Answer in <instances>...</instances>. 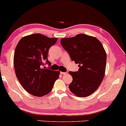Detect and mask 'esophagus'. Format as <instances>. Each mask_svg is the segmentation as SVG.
Masks as SVG:
<instances>
[{
  "instance_id": "esophagus-1",
  "label": "esophagus",
  "mask_w": 126,
  "mask_h": 126,
  "mask_svg": "<svg viewBox=\"0 0 126 126\" xmlns=\"http://www.w3.org/2000/svg\"><path fill=\"white\" fill-rule=\"evenodd\" d=\"M61 74H62V75H65L67 74V72H61Z\"/></svg>"
}]
</instances>
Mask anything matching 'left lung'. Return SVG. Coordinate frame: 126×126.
<instances>
[{"instance_id": "1", "label": "left lung", "mask_w": 126, "mask_h": 126, "mask_svg": "<svg viewBox=\"0 0 126 126\" xmlns=\"http://www.w3.org/2000/svg\"><path fill=\"white\" fill-rule=\"evenodd\" d=\"M61 44L79 67L78 71L69 72L73 78L70 91L79 97L92 94L105 76L106 54L102 44L95 37L84 34L62 38Z\"/></svg>"}]
</instances>
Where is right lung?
I'll list each match as a JSON object with an SVG mask.
<instances>
[{
    "mask_svg": "<svg viewBox=\"0 0 126 126\" xmlns=\"http://www.w3.org/2000/svg\"><path fill=\"white\" fill-rule=\"evenodd\" d=\"M57 40L37 33L24 37L17 45L14 58L15 74L21 85L32 95L47 94L59 78V71L43 67L46 64L51 65L47 59L48 51Z\"/></svg>",
    "mask_w": 126,
    "mask_h": 126,
    "instance_id": "right-lung-1",
    "label": "right lung"
}]
</instances>
